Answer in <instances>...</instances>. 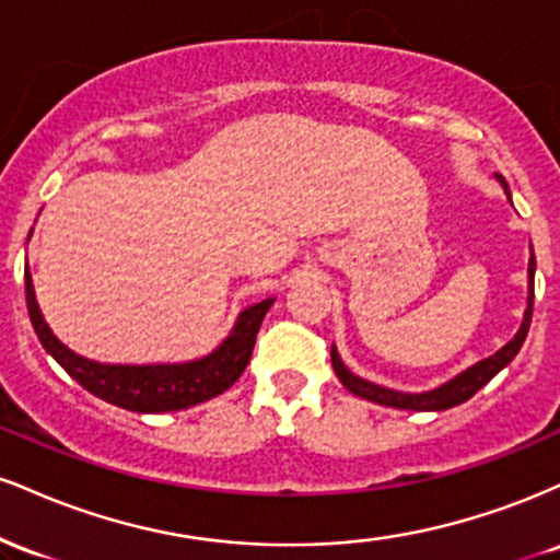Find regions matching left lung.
I'll list each match as a JSON object with an SVG mask.
<instances>
[{
    "mask_svg": "<svg viewBox=\"0 0 560 560\" xmlns=\"http://www.w3.org/2000/svg\"><path fill=\"white\" fill-rule=\"evenodd\" d=\"M494 178H498L500 186H503L505 197L511 199V189H508L505 178L503 176H494ZM529 255H532L529 271H526V276H529V294H526L524 320H522V326H518V331L513 334L511 342H505L498 352H494V355L485 358V361H479L474 365H468V369L460 371L458 376H453L450 382L440 384V387H434L429 392H400V389L382 387V384H374V382H369V378H361L358 374H352V371L342 363V358H339L337 347L331 345L334 374L339 376V382H342L345 387L352 392V395L363 397V400H371L376 405H387V408L447 410V408H455V405L466 402L468 397L477 395V392L485 387V384L490 382L492 376H498L500 371H503L505 365L518 355V350H522L526 331H529V324H532V302H535V268H537V260H535V253H532V244H529Z\"/></svg>",
    "mask_w": 560,
    "mask_h": 560,
    "instance_id": "obj_1",
    "label": "left lung"
}]
</instances>
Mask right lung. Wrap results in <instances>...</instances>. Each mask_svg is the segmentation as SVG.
I'll return each instance as SVG.
<instances>
[{
    "instance_id": "1",
    "label": "right lung",
    "mask_w": 560,
    "mask_h": 560,
    "mask_svg": "<svg viewBox=\"0 0 560 560\" xmlns=\"http://www.w3.org/2000/svg\"><path fill=\"white\" fill-rule=\"evenodd\" d=\"M25 305H28V316L38 342L83 389L102 397L105 402L137 410V413H168V410L191 408V405L221 395L242 376V371L249 363V355H253L255 337H258L262 318L271 311L273 298L244 307L236 316L229 337L208 355L184 363L141 365L89 361V358L62 345L44 320L42 311H38L28 266H25Z\"/></svg>"
}]
</instances>
